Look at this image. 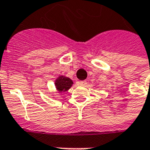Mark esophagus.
Segmentation results:
<instances>
[{
	"label": "esophagus",
	"instance_id": "obj_1",
	"mask_svg": "<svg viewBox=\"0 0 150 150\" xmlns=\"http://www.w3.org/2000/svg\"><path fill=\"white\" fill-rule=\"evenodd\" d=\"M86 84H87L86 81H79V85H80V86H86Z\"/></svg>",
	"mask_w": 150,
	"mask_h": 150
}]
</instances>
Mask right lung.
<instances>
[{"label": "right lung", "instance_id": "1", "mask_svg": "<svg viewBox=\"0 0 150 150\" xmlns=\"http://www.w3.org/2000/svg\"><path fill=\"white\" fill-rule=\"evenodd\" d=\"M72 80L64 75L59 76L55 80V86H56L57 90L60 93L68 91V89L72 86Z\"/></svg>", "mask_w": 150, "mask_h": 150}]
</instances>
